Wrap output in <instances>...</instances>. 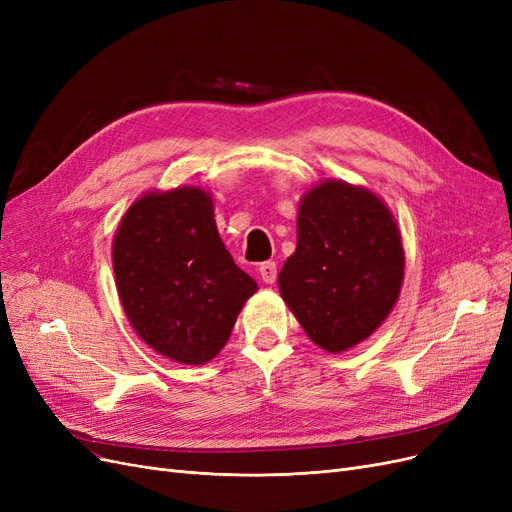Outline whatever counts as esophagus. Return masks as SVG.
<instances>
[{
  "label": "esophagus",
  "instance_id": "34e87169",
  "mask_svg": "<svg viewBox=\"0 0 512 512\" xmlns=\"http://www.w3.org/2000/svg\"><path fill=\"white\" fill-rule=\"evenodd\" d=\"M258 275H260V279L264 281V284H275V279H277V264L275 262H262L260 267H258Z\"/></svg>",
  "mask_w": 512,
  "mask_h": 512
}]
</instances>
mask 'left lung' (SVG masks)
<instances>
[{
	"instance_id": "obj_1",
	"label": "left lung",
	"mask_w": 512,
	"mask_h": 512,
	"mask_svg": "<svg viewBox=\"0 0 512 512\" xmlns=\"http://www.w3.org/2000/svg\"><path fill=\"white\" fill-rule=\"evenodd\" d=\"M402 277L400 231L375 192L343 180L305 192L296 250L277 284L315 345L339 354L368 339L394 309Z\"/></svg>"
}]
</instances>
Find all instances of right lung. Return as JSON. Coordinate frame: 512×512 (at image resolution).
I'll list each match as a JSON object with an SVG mask.
<instances>
[{"label":"right lung","mask_w":512,"mask_h":512,"mask_svg":"<svg viewBox=\"0 0 512 512\" xmlns=\"http://www.w3.org/2000/svg\"><path fill=\"white\" fill-rule=\"evenodd\" d=\"M112 262L137 337L180 364L216 358L258 290L224 248L214 201L197 186L137 199L118 224Z\"/></svg>","instance_id":"obj_1"}]
</instances>
